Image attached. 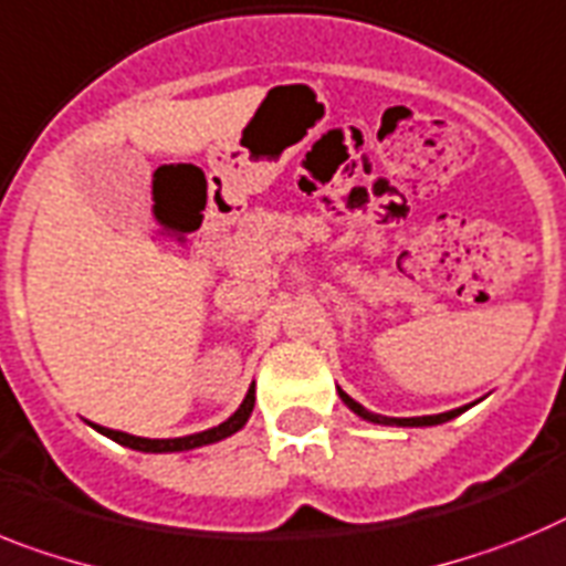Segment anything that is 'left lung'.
Returning a JSON list of instances; mask_svg holds the SVG:
<instances>
[{
    "mask_svg": "<svg viewBox=\"0 0 566 566\" xmlns=\"http://www.w3.org/2000/svg\"><path fill=\"white\" fill-rule=\"evenodd\" d=\"M338 399L344 401V405L350 407L353 412H356L358 419L370 421V424H385V427H436V424H444V421L455 419V416H461L464 410H470L473 405H464V407H455V410L450 412H439V416H416V419H392V416H378V412L367 410V407L358 405L356 399H350L347 392L338 387Z\"/></svg>",
    "mask_w": 566,
    "mask_h": 566,
    "instance_id": "1",
    "label": "left lung"
}]
</instances>
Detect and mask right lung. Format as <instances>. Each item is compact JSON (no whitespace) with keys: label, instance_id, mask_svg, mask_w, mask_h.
<instances>
[{"label":"right lung","instance_id":"add662e5","mask_svg":"<svg viewBox=\"0 0 566 566\" xmlns=\"http://www.w3.org/2000/svg\"><path fill=\"white\" fill-rule=\"evenodd\" d=\"M253 405H255V385H250L244 401L239 405V410H235L228 421H222L219 427H210V430L193 432V436H181V439H142V436H130V432L93 424V421H87V424H91L96 432H102V436H107V439L116 441V444L139 450V453H185V450H196V447L216 444V441L228 439V436L242 430V427L248 424L250 412H253Z\"/></svg>","mask_w":566,"mask_h":566}]
</instances>
